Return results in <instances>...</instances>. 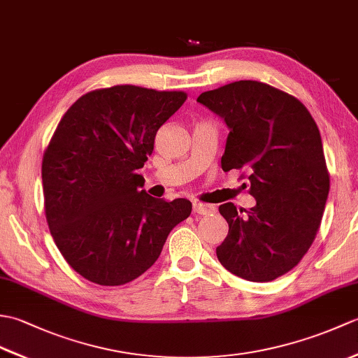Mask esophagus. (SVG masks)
Returning a JSON list of instances; mask_svg holds the SVG:
<instances>
[{
    "label": "esophagus",
    "instance_id": "esophagus-1",
    "mask_svg": "<svg viewBox=\"0 0 358 358\" xmlns=\"http://www.w3.org/2000/svg\"><path fill=\"white\" fill-rule=\"evenodd\" d=\"M217 208L214 204H206V203H195L194 204V214L195 215H210L214 214Z\"/></svg>",
    "mask_w": 358,
    "mask_h": 358
}]
</instances>
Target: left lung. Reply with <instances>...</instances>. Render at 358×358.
Instances as JSON below:
<instances>
[{
	"label": "left lung",
	"instance_id": "obj_1",
	"mask_svg": "<svg viewBox=\"0 0 358 358\" xmlns=\"http://www.w3.org/2000/svg\"><path fill=\"white\" fill-rule=\"evenodd\" d=\"M196 101L224 118L231 132L222 167L245 171L257 200L249 210L220 206L229 224L217 248L220 263L258 283L285 275L315 240L329 194L317 123L299 98L262 81H234Z\"/></svg>",
	"mask_w": 358,
	"mask_h": 358
}]
</instances>
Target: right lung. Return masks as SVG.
<instances>
[{
  "mask_svg": "<svg viewBox=\"0 0 358 358\" xmlns=\"http://www.w3.org/2000/svg\"><path fill=\"white\" fill-rule=\"evenodd\" d=\"M183 90L132 85L80 96L59 121L43 155L44 210L64 260L101 286L138 278L162 254L167 235L192 210L141 191L136 172L155 135L186 101Z\"/></svg>",
  "mask_w": 358,
  "mask_h": 358,
  "instance_id": "obj_1",
  "label": "right lung"
}]
</instances>
